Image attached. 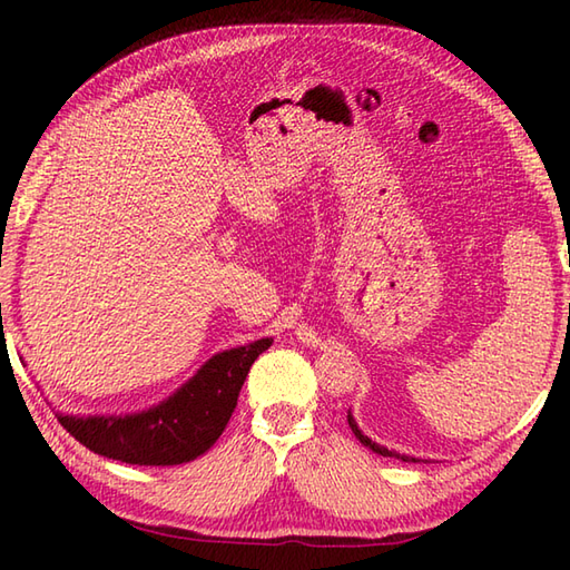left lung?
Wrapping results in <instances>:
<instances>
[{"mask_svg": "<svg viewBox=\"0 0 570 570\" xmlns=\"http://www.w3.org/2000/svg\"><path fill=\"white\" fill-rule=\"evenodd\" d=\"M347 423H350V429H353V433L357 435V441H360V443H365L367 448H372V451H374V453H380V455H386V458H399V460H414V458H409V455H402V453L386 451V448H384V445H377V443H374V441H370V439H367V435H365V433H362V431L357 429V423L353 421V416H347Z\"/></svg>", "mask_w": 570, "mask_h": 570, "instance_id": "obj_1", "label": "left lung"}]
</instances>
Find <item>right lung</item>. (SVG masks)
Listing matches in <instances>:
<instances>
[{"label": "right lung", "mask_w": 570, "mask_h": 570, "mask_svg": "<svg viewBox=\"0 0 570 570\" xmlns=\"http://www.w3.org/2000/svg\"><path fill=\"white\" fill-rule=\"evenodd\" d=\"M272 337L225 350L205 362L186 386L164 404L135 416H60L72 439L92 453L122 460L129 465H180L203 455L220 439L237 406L242 384L252 362Z\"/></svg>", "instance_id": "add662e5"}]
</instances>
